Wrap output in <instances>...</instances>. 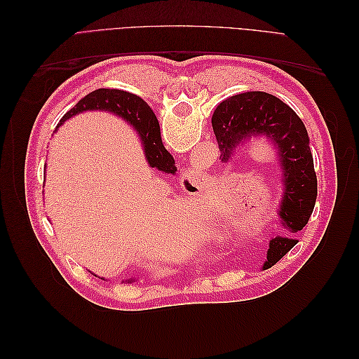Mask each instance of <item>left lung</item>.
Listing matches in <instances>:
<instances>
[{
    "label": "left lung",
    "mask_w": 359,
    "mask_h": 359,
    "mask_svg": "<svg viewBox=\"0 0 359 359\" xmlns=\"http://www.w3.org/2000/svg\"><path fill=\"white\" fill-rule=\"evenodd\" d=\"M211 123L223 160L229 158L235 145L252 136H265L274 144L285 184L280 220L293 233L301 231L309 223L318 198L310 139L301 118L277 97L250 91L222 102ZM297 243L293 238H273L265 268L276 265Z\"/></svg>",
    "instance_id": "1"
}]
</instances>
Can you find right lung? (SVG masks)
Instances as JSON below:
<instances>
[{
    "label": "right lung",
    "instance_id": "1",
    "mask_svg": "<svg viewBox=\"0 0 359 359\" xmlns=\"http://www.w3.org/2000/svg\"><path fill=\"white\" fill-rule=\"evenodd\" d=\"M83 111H107L124 118L137 130L140 139H142L148 165L166 173L177 172L175 160L161 144L157 118L147 102L139 95L121 90H95L76 103V106L60 119L58 126Z\"/></svg>",
    "mask_w": 359,
    "mask_h": 359
}]
</instances>
